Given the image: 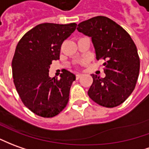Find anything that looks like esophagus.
<instances>
[{"label": "esophagus", "mask_w": 149, "mask_h": 149, "mask_svg": "<svg viewBox=\"0 0 149 149\" xmlns=\"http://www.w3.org/2000/svg\"><path fill=\"white\" fill-rule=\"evenodd\" d=\"M81 76H82L81 73H77V74H76V77H77V79H79V78L81 77Z\"/></svg>", "instance_id": "obj_1"}]
</instances>
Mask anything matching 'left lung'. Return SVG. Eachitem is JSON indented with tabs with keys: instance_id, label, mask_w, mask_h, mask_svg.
Wrapping results in <instances>:
<instances>
[{
	"instance_id": "8db88e82",
	"label": "left lung",
	"mask_w": 149,
	"mask_h": 149,
	"mask_svg": "<svg viewBox=\"0 0 149 149\" xmlns=\"http://www.w3.org/2000/svg\"><path fill=\"white\" fill-rule=\"evenodd\" d=\"M79 32L90 37L96 59L104 60L106 77L92 74L88 95L100 106L115 107L135 89L140 72V58L131 36L115 22L104 16L78 24Z\"/></svg>"
}]
</instances>
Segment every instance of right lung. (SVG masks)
<instances>
[{"instance_id":"add662e5","label":"right lung","mask_w":149,"mask_h":149,"mask_svg":"<svg viewBox=\"0 0 149 149\" xmlns=\"http://www.w3.org/2000/svg\"><path fill=\"white\" fill-rule=\"evenodd\" d=\"M76 23H42L23 35L12 61L13 83L24 105L44 118L63 111L76 75L64 69L60 79L49 77L52 60L60 59L61 45L73 33Z\"/></svg>"}]
</instances>
